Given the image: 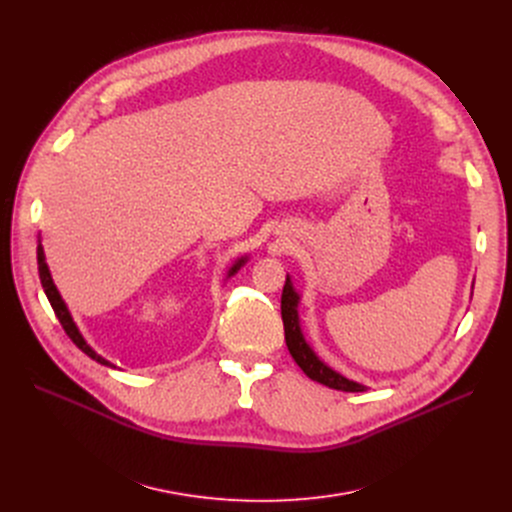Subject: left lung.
Instances as JSON below:
<instances>
[{"instance_id":"obj_1","label":"left lung","mask_w":512,"mask_h":512,"mask_svg":"<svg viewBox=\"0 0 512 512\" xmlns=\"http://www.w3.org/2000/svg\"><path fill=\"white\" fill-rule=\"evenodd\" d=\"M298 306H300V294L294 289V283H291L289 275L285 277L283 285V294H281V320H283V330H285V344L289 354L294 356L298 362V367L316 383L326 385L336 391H346V393H360L367 387L354 383L340 373L332 371L328 364H324L316 352L310 348L306 342L302 328H300V316H298Z\"/></svg>"}]
</instances>
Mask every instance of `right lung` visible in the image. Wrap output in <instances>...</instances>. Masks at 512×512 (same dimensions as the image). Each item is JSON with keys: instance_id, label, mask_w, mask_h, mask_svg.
<instances>
[{"instance_id": "add662e5", "label": "right lung", "mask_w": 512, "mask_h": 512, "mask_svg": "<svg viewBox=\"0 0 512 512\" xmlns=\"http://www.w3.org/2000/svg\"><path fill=\"white\" fill-rule=\"evenodd\" d=\"M247 261V257H241L233 267H231V271H229V277L233 275V273H237V269L243 265ZM38 273H40V281H42V287H44V294H46V298H48V302H50V306H52V310H54V314H56V318H58V322L62 324V328H64V332L68 334V338L75 342L87 356H91L93 360H97V362H101V364H105V367H113V364L109 362V360H105L103 356H99L87 342H85V338H83V334L79 332V328H77V324L72 322V316H70V312H68V308H66V304L62 302V298H60V294H58V289H56V285H54V281H52V275H50V269H48V265H46V257H44V249H42V245L38 243Z\"/></svg>"}]
</instances>
